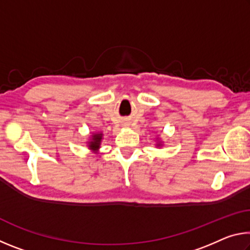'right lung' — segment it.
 I'll return each instance as SVG.
<instances>
[{"label": "right lung", "mask_w": 250, "mask_h": 250, "mask_svg": "<svg viewBox=\"0 0 250 250\" xmlns=\"http://www.w3.org/2000/svg\"><path fill=\"white\" fill-rule=\"evenodd\" d=\"M101 135H103L101 133H97L94 135V137H92V141L89 143L90 149H92V150L98 149L100 146V141H101Z\"/></svg>", "instance_id": "1"}]
</instances>
